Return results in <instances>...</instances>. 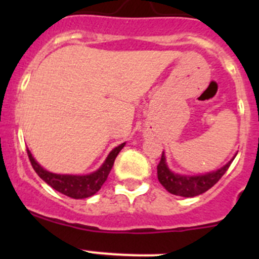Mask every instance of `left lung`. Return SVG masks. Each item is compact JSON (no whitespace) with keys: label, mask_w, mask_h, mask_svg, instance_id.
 <instances>
[{"label":"left lung","mask_w":259,"mask_h":259,"mask_svg":"<svg viewBox=\"0 0 259 259\" xmlns=\"http://www.w3.org/2000/svg\"><path fill=\"white\" fill-rule=\"evenodd\" d=\"M232 161H233V159L228 164H226L223 168L218 169L215 171H211V173L204 174V176L185 177L179 176V174H176L169 170L165 163V156H164L163 153L161 154L160 161H159L158 166H156V169H158V179L160 184L171 194L187 198L195 197V195L205 193L215 183H218V180L228 170Z\"/></svg>","instance_id":"obj_1"}]
</instances>
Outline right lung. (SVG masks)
I'll use <instances>...</instances> for the list:
<instances>
[{
    "mask_svg": "<svg viewBox=\"0 0 259 259\" xmlns=\"http://www.w3.org/2000/svg\"><path fill=\"white\" fill-rule=\"evenodd\" d=\"M124 145L125 143L116 146L109 154L105 163L100 166V169H98L95 173L89 174V176H62V174L50 173V171L45 170L40 164L36 163V160L31 155L30 150H27V155L33 170L37 173V176L44 182L48 183L50 187L54 188L55 190L60 192L61 194L66 195V197L74 198V199H83V198L91 197V195H94L96 192L100 190L105 180L108 179V176L110 173L111 168H113L117 154L124 148Z\"/></svg>",
    "mask_w": 259,
    "mask_h": 259,
    "instance_id": "add662e5",
    "label": "right lung"
}]
</instances>
